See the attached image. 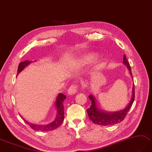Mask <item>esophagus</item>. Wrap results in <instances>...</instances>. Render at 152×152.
<instances>
[{
  "label": "esophagus",
  "mask_w": 152,
  "mask_h": 152,
  "mask_svg": "<svg viewBox=\"0 0 152 152\" xmlns=\"http://www.w3.org/2000/svg\"><path fill=\"white\" fill-rule=\"evenodd\" d=\"M77 86L76 83L72 84L70 86L69 89H68V94H74L77 92Z\"/></svg>",
  "instance_id": "obj_1"
}]
</instances>
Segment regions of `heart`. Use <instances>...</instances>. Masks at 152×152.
Returning <instances> with one entry per match:
<instances>
[{"label": "heart", "instance_id": "b5f03b06", "mask_svg": "<svg viewBox=\"0 0 152 152\" xmlns=\"http://www.w3.org/2000/svg\"><path fill=\"white\" fill-rule=\"evenodd\" d=\"M95 59V55L94 54H88L85 56L84 57L82 58V61L83 63H89L92 62Z\"/></svg>", "mask_w": 152, "mask_h": 152}]
</instances>
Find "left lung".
<instances>
[{"mask_svg": "<svg viewBox=\"0 0 152 152\" xmlns=\"http://www.w3.org/2000/svg\"><path fill=\"white\" fill-rule=\"evenodd\" d=\"M123 63L126 65L127 68L129 69V72L132 76L129 63L128 59H126L125 55H124V58H123ZM89 98L91 100L92 104H91V107L89 109H87V111L91 121H92V122L94 123V124L100 126H109L118 124V123L122 122L124 119L125 116H126L127 113H128V112L129 111V109L131 108L133 103L134 98H135V88H134V84L133 86L132 96L131 100H130L128 105L121 111L116 112H106L102 111L100 108H98V107L96 105V99H95L93 95L90 94Z\"/></svg>", "mask_w": 152, "mask_h": 152, "instance_id": "left-lung-1", "label": "left lung"}]
</instances>
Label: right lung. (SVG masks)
Masks as SVG:
<instances>
[{
	"instance_id": "1",
	"label": "right lung",
	"mask_w": 152,
	"mask_h": 152,
	"mask_svg": "<svg viewBox=\"0 0 152 152\" xmlns=\"http://www.w3.org/2000/svg\"><path fill=\"white\" fill-rule=\"evenodd\" d=\"M31 61L29 60H26L23 62H20L18 66V70H17V75L19 72L25 68V66H28L31 63ZM66 96L62 93H59L57 96V99L56 101V107L57 109V114L54 119V121L51 123H49L46 125H37V124H33L28 123L26 121L25 122L30 126L35 131H42V132H47V131H52L54 130L61 124L63 120H64V107H63V102L65 100Z\"/></svg>"
}]
</instances>
